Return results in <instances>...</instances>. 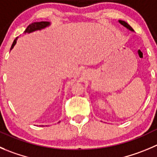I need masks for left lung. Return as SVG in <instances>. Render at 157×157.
Segmentation results:
<instances>
[{"label": "left lung", "mask_w": 157, "mask_h": 157, "mask_svg": "<svg viewBox=\"0 0 157 157\" xmlns=\"http://www.w3.org/2000/svg\"><path fill=\"white\" fill-rule=\"evenodd\" d=\"M119 22L121 24V25H122L124 27L127 28L128 29L130 30V31H133V29H132V27H131L129 25H128V24L126 23V21H119Z\"/></svg>", "instance_id": "1"}]
</instances>
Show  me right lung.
Wrapping results in <instances>:
<instances>
[{"label":"right lung","mask_w":157,"mask_h":157,"mask_svg":"<svg viewBox=\"0 0 157 157\" xmlns=\"http://www.w3.org/2000/svg\"><path fill=\"white\" fill-rule=\"evenodd\" d=\"M50 25V23L48 21H41V22H33L31 23V25H29L28 26V28L25 29V33H30V32H32L34 31H36V30H40V29H42V28H44L45 27L48 26ZM17 38H16L14 39V42H13L12 45L10 47V49H12L14 48V46L15 45L16 42H17Z\"/></svg>","instance_id":"add662e5"}]
</instances>
